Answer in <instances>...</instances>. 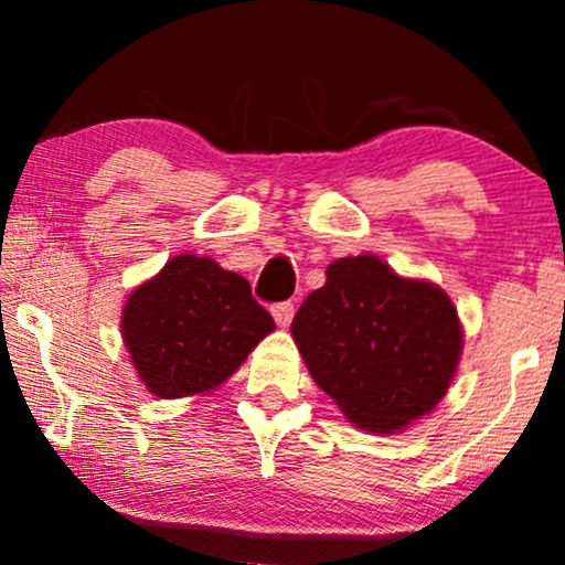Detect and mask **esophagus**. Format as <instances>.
<instances>
[{
  "label": "esophagus",
  "instance_id": "34e87169",
  "mask_svg": "<svg viewBox=\"0 0 565 565\" xmlns=\"http://www.w3.org/2000/svg\"><path fill=\"white\" fill-rule=\"evenodd\" d=\"M274 319H276L278 327L287 329L289 323H291V319H295V305H291V302L274 305Z\"/></svg>",
  "mask_w": 565,
  "mask_h": 565
}]
</instances>
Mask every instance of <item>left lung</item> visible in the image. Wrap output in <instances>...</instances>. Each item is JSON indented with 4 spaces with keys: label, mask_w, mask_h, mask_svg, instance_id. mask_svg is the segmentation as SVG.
<instances>
[{
    "label": "left lung",
    "mask_w": 565,
    "mask_h": 565,
    "mask_svg": "<svg viewBox=\"0 0 565 565\" xmlns=\"http://www.w3.org/2000/svg\"><path fill=\"white\" fill-rule=\"evenodd\" d=\"M291 337L316 385L350 423L382 436L430 414L462 355L451 297L374 255L329 265L327 284L297 310Z\"/></svg>",
    "instance_id": "obj_1"
}]
</instances>
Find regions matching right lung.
Listing matches in <instances>:
<instances>
[{
  "instance_id": "right-lung-1",
  "label": "right lung",
  "mask_w": 565,
  "mask_h": 565,
  "mask_svg": "<svg viewBox=\"0 0 565 565\" xmlns=\"http://www.w3.org/2000/svg\"><path fill=\"white\" fill-rule=\"evenodd\" d=\"M274 319L244 276L199 255L167 260L127 297L121 337L148 393H210L244 364Z\"/></svg>"
}]
</instances>
